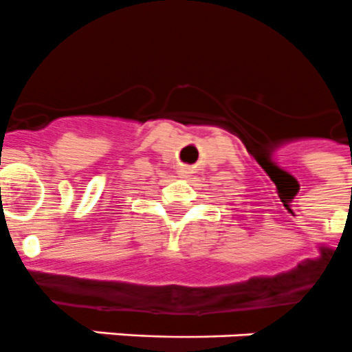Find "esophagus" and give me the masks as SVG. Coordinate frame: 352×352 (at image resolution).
<instances>
[{
    "mask_svg": "<svg viewBox=\"0 0 352 352\" xmlns=\"http://www.w3.org/2000/svg\"><path fill=\"white\" fill-rule=\"evenodd\" d=\"M178 174H179V178H188V176L192 174V170L187 169V167H182V169L178 170Z\"/></svg>",
    "mask_w": 352,
    "mask_h": 352,
    "instance_id": "obj_1",
    "label": "esophagus"
}]
</instances>
